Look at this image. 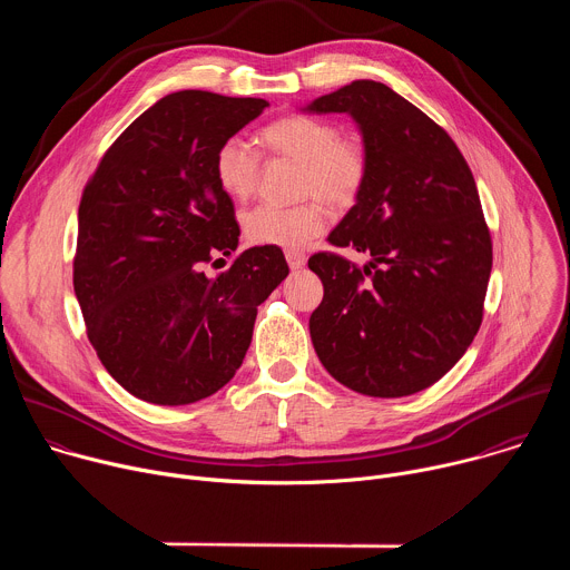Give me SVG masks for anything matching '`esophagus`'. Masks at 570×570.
<instances>
[{
  "instance_id": "1",
  "label": "esophagus",
  "mask_w": 570,
  "mask_h": 570,
  "mask_svg": "<svg viewBox=\"0 0 570 570\" xmlns=\"http://www.w3.org/2000/svg\"><path fill=\"white\" fill-rule=\"evenodd\" d=\"M286 262H288V268L295 273V271H302L304 264H306V257L304 253H297V250H288L286 253Z\"/></svg>"
}]
</instances>
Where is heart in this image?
I'll return each mask as SVG.
<instances>
[{"mask_svg": "<svg viewBox=\"0 0 570 570\" xmlns=\"http://www.w3.org/2000/svg\"><path fill=\"white\" fill-rule=\"evenodd\" d=\"M266 150L297 161L299 196H320L332 205H350L365 178L367 155L358 139L341 137L338 128L320 117L288 115L259 130ZM259 157L236 137L223 141L214 155V176L225 196L248 200L257 187ZM327 223V209L311 198L295 207L259 205L243 218V232L257 246L297 250Z\"/></svg>", "mask_w": 570, "mask_h": 570, "instance_id": "heart-1", "label": "heart"}]
</instances>
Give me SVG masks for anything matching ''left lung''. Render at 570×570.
I'll return each instance as SVG.
<instances>
[{
  "label": "left lung",
  "mask_w": 570,
  "mask_h": 570,
  "mask_svg": "<svg viewBox=\"0 0 570 570\" xmlns=\"http://www.w3.org/2000/svg\"><path fill=\"white\" fill-rule=\"evenodd\" d=\"M302 112L350 115L367 155V178L330 240L370 262L308 259L324 286L308 320L315 354L354 392L415 394L462 358L482 322L492 238L473 176L433 119L376 80H354Z\"/></svg>",
  "instance_id": "8db88e82"
}]
</instances>
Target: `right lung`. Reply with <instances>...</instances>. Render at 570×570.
Instances as JSON below:
<instances>
[{"mask_svg":"<svg viewBox=\"0 0 570 570\" xmlns=\"http://www.w3.org/2000/svg\"><path fill=\"white\" fill-rule=\"evenodd\" d=\"M268 108L203 90L161 97L110 146L78 207L73 293L110 376L141 401L218 392L253 341L257 306L286 279L279 248L240 253L214 155Z\"/></svg>","mask_w":570,"mask_h":570,"instance_id":"1","label":"right lung"}]
</instances>
